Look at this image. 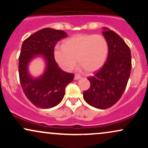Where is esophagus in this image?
<instances>
[{"instance_id": "esophagus-1", "label": "esophagus", "mask_w": 148, "mask_h": 148, "mask_svg": "<svg viewBox=\"0 0 148 148\" xmlns=\"http://www.w3.org/2000/svg\"><path fill=\"white\" fill-rule=\"evenodd\" d=\"M81 76H79V75H75V76H74V79H75V80H78V79H81Z\"/></svg>"}]
</instances>
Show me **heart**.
Segmentation results:
<instances>
[{
	"label": "heart",
	"mask_w": 148,
	"mask_h": 148,
	"mask_svg": "<svg viewBox=\"0 0 148 148\" xmlns=\"http://www.w3.org/2000/svg\"><path fill=\"white\" fill-rule=\"evenodd\" d=\"M108 47L106 39L100 35L79 34L57 45L53 55L59 67L70 72L76 64H81L87 72H94L105 63Z\"/></svg>",
	"instance_id": "obj_1"
}]
</instances>
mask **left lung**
Here are the masks:
<instances>
[{
  "label": "left lung",
  "mask_w": 148,
  "mask_h": 148,
  "mask_svg": "<svg viewBox=\"0 0 148 148\" xmlns=\"http://www.w3.org/2000/svg\"><path fill=\"white\" fill-rule=\"evenodd\" d=\"M103 30L108 43V58L102 68L88 78L90 87L84 92L85 101L99 109L110 108L120 99L132 69L130 47L114 31L105 27Z\"/></svg>",
  "instance_id": "obj_1"
}]
</instances>
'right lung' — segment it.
<instances>
[{
    "label": "right lung",
    "instance_id": "obj_1",
    "mask_svg": "<svg viewBox=\"0 0 148 148\" xmlns=\"http://www.w3.org/2000/svg\"><path fill=\"white\" fill-rule=\"evenodd\" d=\"M67 37L63 30L45 28L30 35L22 44L18 58L21 86L27 98L38 108L57 106L63 99L66 86L74 79L73 74L61 70L53 55L56 44ZM38 55L45 60V72L38 77H33L29 73L28 65Z\"/></svg>",
    "mask_w": 148,
    "mask_h": 148
}]
</instances>
